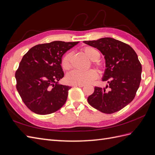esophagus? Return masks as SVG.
Segmentation results:
<instances>
[{
	"label": "esophagus",
	"mask_w": 155,
	"mask_h": 155,
	"mask_svg": "<svg viewBox=\"0 0 155 155\" xmlns=\"http://www.w3.org/2000/svg\"><path fill=\"white\" fill-rule=\"evenodd\" d=\"M73 86L74 87H83L84 86V84H73Z\"/></svg>",
	"instance_id": "1"
}]
</instances>
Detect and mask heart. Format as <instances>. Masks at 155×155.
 Masks as SVG:
<instances>
[{
	"instance_id": "obj_1",
	"label": "heart",
	"mask_w": 155,
	"mask_h": 155,
	"mask_svg": "<svg viewBox=\"0 0 155 155\" xmlns=\"http://www.w3.org/2000/svg\"><path fill=\"white\" fill-rule=\"evenodd\" d=\"M82 50L89 59L92 61H96L100 57L98 51L90 46L83 47ZM72 54L71 52H67L63 55L61 59V66L65 71L69 69L71 64L70 60ZM97 73L96 70L90 69L84 72L76 70L71 71L66 75V81L71 84H89L97 78Z\"/></svg>"
}]
</instances>
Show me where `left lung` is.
<instances>
[{
	"instance_id": "1",
	"label": "left lung",
	"mask_w": 155,
	"mask_h": 155,
	"mask_svg": "<svg viewBox=\"0 0 155 155\" xmlns=\"http://www.w3.org/2000/svg\"><path fill=\"white\" fill-rule=\"evenodd\" d=\"M84 42L105 56L107 68L102 80L109 83L104 88L95 86L88 104L104 113L117 112L134 100L140 87L142 67L137 55L130 46L113 38Z\"/></svg>"
}]
</instances>
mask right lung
<instances>
[{
  "label": "right lung",
  "instance_id": "right-lung-1",
  "mask_svg": "<svg viewBox=\"0 0 155 155\" xmlns=\"http://www.w3.org/2000/svg\"><path fill=\"white\" fill-rule=\"evenodd\" d=\"M78 43L54 41L41 44L23 55L15 73L16 89L31 111L48 114L65 104L71 87L58 83L64 77L61 59Z\"/></svg>",
  "mask_w": 155,
  "mask_h": 155
}]
</instances>
